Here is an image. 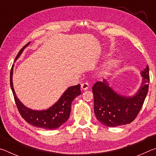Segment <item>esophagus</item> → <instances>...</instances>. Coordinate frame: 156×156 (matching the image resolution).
Wrapping results in <instances>:
<instances>
[{"label":"esophagus","instance_id":"esophagus-1","mask_svg":"<svg viewBox=\"0 0 156 156\" xmlns=\"http://www.w3.org/2000/svg\"><path fill=\"white\" fill-rule=\"evenodd\" d=\"M89 84L87 83H83L81 84V89L83 91H85V90H87L89 89Z\"/></svg>","mask_w":156,"mask_h":156}]
</instances>
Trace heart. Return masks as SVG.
I'll use <instances>...</instances> for the list:
<instances>
[{
	"mask_svg": "<svg viewBox=\"0 0 156 156\" xmlns=\"http://www.w3.org/2000/svg\"><path fill=\"white\" fill-rule=\"evenodd\" d=\"M118 63H119V60H111L104 67V72L105 73H109L110 72H112V70L117 67Z\"/></svg>",
	"mask_w": 156,
	"mask_h": 156,
	"instance_id": "b5f03b06",
	"label": "heart"
}]
</instances>
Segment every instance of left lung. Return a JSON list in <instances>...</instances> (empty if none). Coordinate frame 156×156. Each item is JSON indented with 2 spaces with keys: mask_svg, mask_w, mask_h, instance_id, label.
Instances as JSON below:
<instances>
[{
  "mask_svg": "<svg viewBox=\"0 0 156 156\" xmlns=\"http://www.w3.org/2000/svg\"><path fill=\"white\" fill-rule=\"evenodd\" d=\"M140 89L133 97H124L116 94L107 80L98 81L92 91L94 99V113L102 125L109 127L125 125L136 119L143 105L149 89V66L141 72Z\"/></svg>",
  "mask_w": 156,
  "mask_h": 156,
  "instance_id": "8db88e82",
  "label": "left lung"
}]
</instances>
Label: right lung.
I'll return each instance as SVG.
<instances>
[{
    "label": "right lung",
    "mask_w": 156,
    "mask_h": 156,
    "mask_svg": "<svg viewBox=\"0 0 156 156\" xmlns=\"http://www.w3.org/2000/svg\"><path fill=\"white\" fill-rule=\"evenodd\" d=\"M29 44H30V42L20 50L16 57L15 60L20 56L23 49ZM13 67L14 65H12L11 72H10V86H11L12 93L14 95L17 109L23 119L29 124L35 126L36 127L51 129V130L60 127L65 122H67L70 115L71 105L72 101L76 97L80 95V84L69 87L62 95L58 101L49 109L43 111H34L28 109L27 107L24 106L16 96L12 83Z\"/></svg>",
    "instance_id": "obj_1"
}]
</instances>
